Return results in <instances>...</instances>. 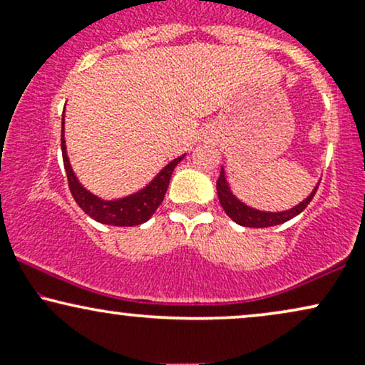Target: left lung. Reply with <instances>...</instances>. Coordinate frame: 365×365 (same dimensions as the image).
<instances>
[{"label":"left lung","instance_id":"obj_1","mask_svg":"<svg viewBox=\"0 0 365 365\" xmlns=\"http://www.w3.org/2000/svg\"><path fill=\"white\" fill-rule=\"evenodd\" d=\"M317 187H319V183L314 187V190L309 194V197H305L302 202H299L292 209H287V211H279V212H269V211H259V209L247 206L245 202H242L240 199H237V197L233 195L232 188H230L228 180H226V173H225L223 166H221L220 178H217V182H216L217 199H220L221 207L225 209L226 215L232 217L237 225L249 226V228H267V226L282 225V223H284V221H290L292 217L299 216L300 212L307 207V204L312 200Z\"/></svg>","mask_w":365,"mask_h":365}]
</instances>
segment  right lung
Here are the masks:
<instances>
[{"label":"right lung","instance_id":"obj_1","mask_svg":"<svg viewBox=\"0 0 365 365\" xmlns=\"http://www.w3.org/2000/svg\"><path fill=\"white\" fill-rule=\"evenodd\" d=\"M61 154L63 165H65L66 171V178H68V187L75 202H77L78 206L82 207V211L86 212V215H89L92 220H96L98 223L111 226H135L145 223V221L156 212L159 204L165 199V194L166 190H168V183L175 166L185 158V154H183V156L168 163L165 168L159 171L156 177L150 180L148 185L140 188L135 194L121 197V199L104 200L101 197L94 195L92 192L87 190V188L78 182L77 175L73 173L65 145V113H63L61 118Z\"/></svg>","mask_w":365,"mask_h":365}]
</instances>
